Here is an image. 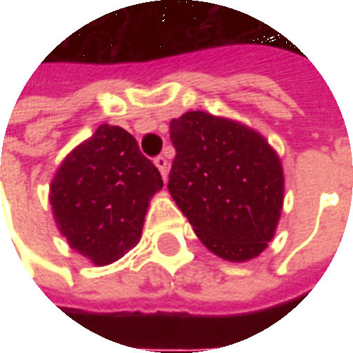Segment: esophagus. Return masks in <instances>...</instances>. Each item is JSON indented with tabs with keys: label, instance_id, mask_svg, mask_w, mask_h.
Listing matches in <instances>:
<instances>
[{
	"label": "esophagus",
	"instance_id": "obj_1",
	"mask_svg": "<svg viewBox=\"0 0 353 353\" xmlns=\"http://www.w3.org/2000/svg\"><path fill=\"white\" fill-rule=\"evenodd\" d=\"M154 166L161 170L162 177L166 179V176H168V161H166L164 157H157V159H154Z\"/></svg>",
	"mask_w": 353,
	"mask_h": 353
}]
</instances>
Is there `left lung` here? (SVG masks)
<instances>
[{"instance_id":"left-lung-1","label":"left lung","mask_w":353,"mask_h":353,"mask_svg":"<svg viewBox=\"0 0 353 353\" xmlns=\"http://www.w3.org/2000/svg\"><path fill=\"white\" fill-rule=\"evenodd\" d=\"M176 159L168 191L217 257L245 263L272 242L283 208V168L263 134L206 111L170 123Z\"/></svg>"}]
</instances>
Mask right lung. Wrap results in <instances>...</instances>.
<instances>
[{"label":"right lung","mask_w":353,"mask_h":353,"mask_svg":"<svg viewBox=\"0 0 353 353\" xmlns=\"http://www.w3.org/2000/svg\"><path fill=\"white\" fill-rule=\"evenodd\" d=\"M161 189V172L134 136L100 124L65 154L50 181L49 202L70 248L105 266L136 248L149 202Z\"/></svg>","instance_id":"right-lung-1"}]
</instances>
